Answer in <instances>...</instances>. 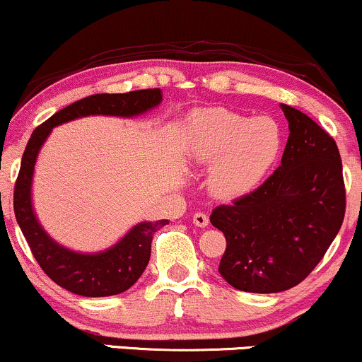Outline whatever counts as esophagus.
Here are the masks:
<instances>
[{
    "mask_svg": "<svg viewBox=\"0 0 362 362\" xmlns=\"http://www.w3.org/2000/svg\"><path fill=\"white\" fill-rule=\"evenodd\" d=\"M192 221H194L195 226L204 228V226H207V224H209V218H207V214H204V213H195Z\"/></svg>",
    "mask_w": 362,
    "mask_h": 362,
    "instance_id": "esophagus-1",
    "label": "esophagus"
}]
</instances>
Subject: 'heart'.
<instances>
[{"instance_id":"heart-1","label":"heart","mask_w":362,"mask_h":362,"mask_svg":"<svg viewBox=\"0 0 362 362\" xmlns=\"http://www.w3.org/2000/svg\"><path fill=\"white\" fill-rule=\"evenodd\" d=\"M185 143L195 161L213 165V192L231 199L250 194L271 173L284 149V132L267 115L252 119L214 107L192 114Z\"/></svg>"}]
</instances>
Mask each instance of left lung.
<instances>
[{
  "label": "left lung",
  "mask_w": 362,
  "mask_h": 362,
  "mask_svg": "<svg viewBox=\"0 0 362 362\" xmlns=\"http://www.w3.org/2000/svg\"><path fill=\"white\" fill-rule=\"evenodd\" d=\"M281 109L289 122L281 167L253 192L211 214L226 238L219 274L247 293H281L305 281L346 214L334 138L303 112L284 103Z\"/></svg>",
  "instance_id": "obj_1"
}]
</instances>
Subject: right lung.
Wrapping results in <instances>:
<instances>
[{"label": "right lung", "mask_w": 362, "mask_h": 362, "mask_svg": "<svg viewBox=\"0 0 362 362\" xmlns=\"http://www.w3.org/2000/svg\"><path fill=\"white\" fill-rule=\"evenodd\" d=\"M161 102L160 88L136 90L129 93H97L64 107L35 127L22 156L15 182L13 209L20 230L30 247L37 264L61 288L88 298L114 296L124 293L139 279L151 255L153 235L168 224V219L136 224L129 233L109 250L78 253L61 247L49 238L37 221L30 201L32 175L39 149L52 127L85 115H119L134 117Z\"/></svg>", "instance_id": "1"}]
</instances>
